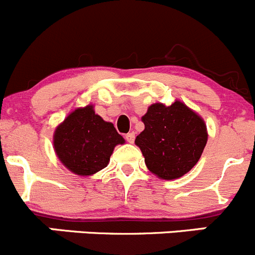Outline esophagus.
<instances>
[{
	"instance_id": "esophagus-1",
	"label": "esophagus",
	"mask_w": 255,
	"mask_h": 255,
	"mask_svg": "<svg viewBox=\"0 0 255 255\" xmlns=\"http://www.w3.org/2000/svg\"><path fill=\"white\" fill-rule=\"evenodd\" d=\"M125 138H127L128 142L132 143L133 140H135V132H128V133H127V135H125Z\"/></svg>"
}]
</instances>
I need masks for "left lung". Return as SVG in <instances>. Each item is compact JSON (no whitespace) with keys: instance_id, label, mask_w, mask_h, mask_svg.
I'll list each match as a JSON object with an SVG mask.
<instances>
[{"instance_id":"left-lung-1","label":"left lung","mask_w":255,"mask_h":255,"mask_svg":"<svg viewBox=\"0 0 255 255\" xmlns=\"http://www.w3.org/2000/svg\"><path fill=\"white\" fill-rule=\"evenodd\" d=\"M145 130L136 136L148 170L163 180L187 173L200 160L207 128L202 118L176 100L170 107L156 103L141 118Z\"/></svg>"}]
</instances>
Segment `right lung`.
<instances>
[{"label":"right lung","mask_w":255,"mask_h":255,"mask_svg":"<svg viewBox=\"0 0 255 255\" xmlns=\"http://www.w3.org/2000/svg\"><path fill=\"white\" fill-rule=\"evenodd\" d=\"M125 140L112 123L95 114L92 105L74 110L54 132V150L63 165L79 176L107 167L114 147Z\"/></svg>","instance_id":"right-lung-1"}]
</instances>
